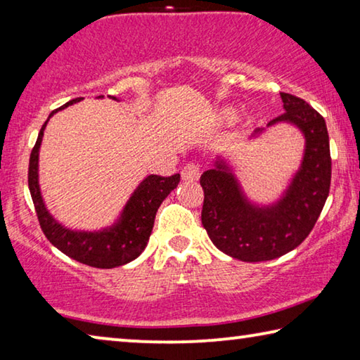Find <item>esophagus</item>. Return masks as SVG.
<instances>
[{
  "label": "esophagus",
  "instance_id": "esophagus-1",
  "mask_svg": "<svg viewBox=\"0 0 360 360\" xmlns=\"http://www.w3.org/2000/svg\"><path fill=\"white\" fill-rule=\"evenodd\" d=\"M181 176H182V179H186V181H197L200 176V167L195 162H188L187 165L182 168Z\"/></svg>",
  "mask_w": 360,
  "mask_h": 360
}]
</instances>
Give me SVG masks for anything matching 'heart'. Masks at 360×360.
<instances>
[{"label":"heart","instance_id":"1","mask_svg":"<svg viewBox=\"0 0 360 360\" xmlns=\"http://www.w3.org/2000/svg\"><path fill=\"white\" fill-rule=\"evenodd\" d=\"M227 117H229V119H230V117H231V115H230V114H227Z\"/></svg>","mask_w":360,"mask_h":360}]
</instances>
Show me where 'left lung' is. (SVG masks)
I'll list each match as a JSON object with an SVG mask.
<instances>
[{
    "label": "left lung",
    "instance_id": "obj_1",
    "mask_svg": "<svg viewBox=\"0 0 360 360\" xmlns=\"http://www.w3.org/2000/svg\"><path fill=\"white\" fill-rule=\"evenodd\" d=\"M281 100L285 112L268 125L292 122L307 138L302 168L281 202L265 210L246 203L224 165L200 178L205 230L217 249L243 262L273 260L295 249L311 233L330 191L332 158L324 117L295 95L281 92Z\"/></svg>",
    "mask_w": 360,
    "mask_h": 360
}]
</instances>
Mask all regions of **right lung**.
Here are the masks:
<instances>
[{"label": "right lung", "instance_id": "add662e5", "mask_svg": "<svg viewBox=\"0 0 360 360\" xmlns=\"http://www.w3.org/2000/svg\"><path fill=\"white\" fill-rule=\"evenodd\" d=\"M79 100L82 98L71 100L58 109H63ZM58 109L52 111L51 115L57 112ZM46 124L47 120L42 125L38 139H36L28 165V187L42 233L46 235V238L53 246L68 255V257L89 266L114 268L129 264L133 259H136L148 245L158 206L168 197L169 192L174 191L176 186L179 184L181 176H148L139 184L135 193L131 195L129 205L124 210V216L114 229L100 231V233L71 231L53 221L52 216L44 208L41 198L38 186V150L42 135H44Z\"/></svg>", "mask_w": 360, "mask_h": 360}]
</instances>
